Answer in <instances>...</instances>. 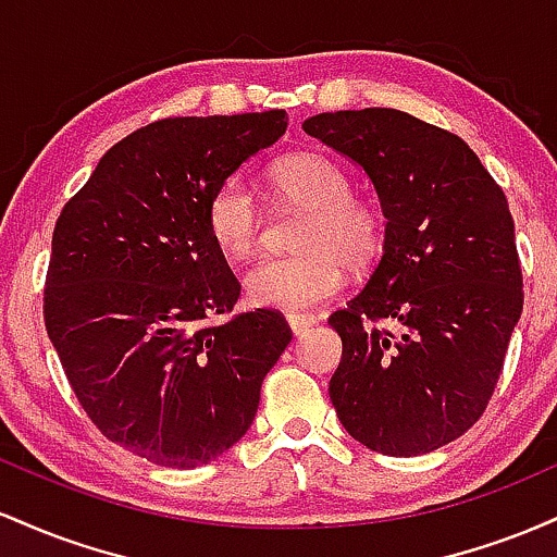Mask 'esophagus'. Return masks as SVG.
Returning <instances> with one entry per match:
<instances>
[{
	"label": "esophagus",
	"instance_id": "34e87169",
	"mask_svg": "<svg viewBox=\"0 0 557 557\" xmlns=\"http://www.w3.org/2000/svg\"><path fill=\"white\" fill-rule=\"evenodd\" d=\"M287 324H290L293 335L300 337V335H306V332H309L311 327H314L317 317H311V314H287Z\"/></svg>",
	"mask_w": 557,
	"mask_h": 557
}]
</instances>
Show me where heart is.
Wrapping results in <instances>:
<instances>
[{
	"instance_id": "b5f03b06",
	"label": "heart",
	"mask_w": 557,
	"mask_h": 557,
	"mask_svg": "<svg viewBox=\"0 0 557 557\" xmlns=\"http://www.w3.org/2000/svg\"><path fill=\"white\" fill-rule=\"evenodd\" d=\"M270 183L283 201L304 209L296 233L298 253L261 259L243 277L248 304L304 311L343 287V264L363 270L382 251V216L372 203L350 196L348 175L314 151H298L272 164ZM259 203L240 177H227L207 201V230L222 253L246 259L257 248Z\"/></svg>"
}]
</instances>
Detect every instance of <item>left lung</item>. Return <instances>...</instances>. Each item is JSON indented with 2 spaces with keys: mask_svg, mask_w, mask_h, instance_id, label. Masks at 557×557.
Segmentation results:
<instances>
[{
  "mask_svg": "<svg viewBox=\"0 0 557 557\" xmlns=\"http://www.w3.org/2000/svg\"><path fill=\"white\" fill-rule=\"evenodd\" d=\"M304 131L361 168L385 216L382 259L330 317V398L382 456H421L482 417L523 309L513 216L469 144L413 114L322 112Z\"/></svg>",
  "mask_w": 557,
  "mask_h": 557,
  "instance_id": "obj_1",
  "label": "left lung"
}]
</instances>
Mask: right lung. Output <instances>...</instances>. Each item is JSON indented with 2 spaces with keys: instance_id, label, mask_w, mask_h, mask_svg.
<instances>
[{
  "instance_id": "obj_1",
  "label": "right lung",
  "mask_w": 557,
  "mask_h": 557,
  "mask_svg": "<svg viewBox=\"0 0 557 557\" xmlns=\"http://www.w3.org/2000/svg\"><path fill=\"white\" fill-rule=\"evenodd\" d=\"M285 127L283 110L159 120L114 144L57 220L49 341L101 434L157 466L196 469L238 443L293 337L270 309L201 324L240 298L209 196Z\"/></svg>"
}]
</instances>
